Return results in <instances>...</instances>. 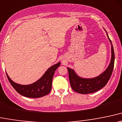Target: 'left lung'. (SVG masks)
<instances>
[{"mask_svg": "<svg viewBox=\"0 0 122 122\" xmlns=\"http://www.w3.org/2000/svg\"><path fill=\"white\" fill-rule=\"evenodd\" d=\"M105 30V29H104ZM107 36L111 46V58L108 66L99 76L91 78L81 77L72 68H67L70 82L74 91L81 94H89L99 91L106 85L112 73L115 61V54L111 41L105 30Z\"/></svg>", "mask_w": 122, "mask_h": 122, "instance_id": "1", "label": "left lung"}]
</instances>
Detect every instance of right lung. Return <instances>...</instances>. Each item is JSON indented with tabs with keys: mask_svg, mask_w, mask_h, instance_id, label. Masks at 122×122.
I'll return each instance as SVG.
<instances>
[{
	"mask_svg": "<svg viewBox=\"0 0 122 122\" xmlns=\"http://www.w3.org/2000/svg\"><path fill=\"white\" fill-rule=\"evenodd\" d=\"M61 63L59 61L51 66L40 78L34 83L29 85H20L15 82L6 72L10 83L18 93L26 97L39 98L47 95L51 92L55 71L61 65Z\"/></svg>",
	"mask_w": 122,
	"mask_h": 122,
	"instance_id": "right-lung-1",
	"label": "right lung"
}]
</instances>
